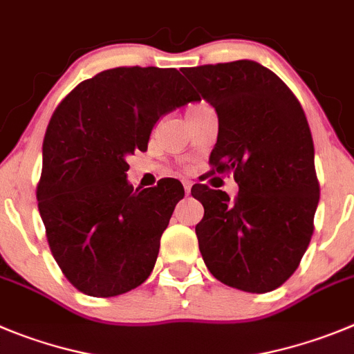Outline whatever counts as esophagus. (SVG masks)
Returning a JSON list of instances; mask_svg holds the SVG:
<instances>
[{"instance_id": "34e87169", "label": "esophagus", "mask_w": 354, "mask_h": 354, "mask_svg": "<svg viewBox=\"0 0 354 354\" xmlns=\"http://www.w3.org/2000/svg\"><path fill=\"white\" fill-rule=\"evenodd\" d=\"M183 184H184V191H186V194H189L191 187H193V183H191V180H183Z\"/></svg>"}]
</instances>
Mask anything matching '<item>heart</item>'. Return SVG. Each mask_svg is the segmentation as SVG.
Returning a JSON list of instances; mask_svg holds the SVG:
<instances>
[{
  "mask_svg": "<svg viewBox=\"0 0 354 354\" xmlns=\"http://www.w3.org/2000/svg\"><path fill=\"white\" fill-rule=\"evenodd\" d=\"M205 105V103H194V105H191L189 109H187V112H191V110H194V109H200V106H203Z\"/></svg>",
  "mask_w": 354,
  "mask_h": 354,
  "instance_id": "1",
  "label": "heart"
}]
</instances>
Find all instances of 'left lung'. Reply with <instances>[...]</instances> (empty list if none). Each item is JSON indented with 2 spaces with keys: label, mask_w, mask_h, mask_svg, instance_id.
<instances>
[{
  "label": "left lung",
  "mask_w": 354,
  "mask_h": 354,
  "mask_svg": "<svg viewBox=\"0 0 354 354\" xmlns=\"http://www.w3.org/2000/svg\"><path fill=\"white\" fill-rule=\"evenodd\" d=\"M216 109L214 174H233L239 194L196 184L205 209L194 232L210 274L226 286L267 293L300 265L314 232L319 183L302 105L274 71L254 61L184 68Z\"/></svg>",
  "instance_id": "left-lung-1"
}]
</instances>
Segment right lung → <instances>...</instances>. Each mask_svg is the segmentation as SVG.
<instances>
[{
  "mask_svg": "<svg viewBox=\"0 0 354 354\" xmlns=\"http://www.w3.org/2000/svg\"><path fill=\"white\" fill-rule=\"evenodd\" d=\"M196 100L175 68L119 66L80 82L54 110L38 210L52 256L79 291L118 297L151 275L184 187L171 179L133 189L126 158L147 151L161 115Z\"/></svg>",
  "mask_w": 354,
  "mask_h": 354,
  "instance_id": "right-lung-1",
  "label": "right lung"
}]
</instances>
